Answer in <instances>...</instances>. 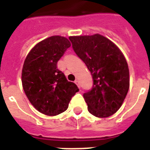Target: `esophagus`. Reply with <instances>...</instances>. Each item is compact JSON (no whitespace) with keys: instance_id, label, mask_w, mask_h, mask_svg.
<instances>
[{"instance_id":"1","label":"esophagus","mask_w":150,"mask_h":150,"mask_svg":"<svg viewBox=\"0 0 150 150\" xmlns=\"http://www.w3.org/2000/svg\"><path fill=\"white\" fill-rule=\"evenodd\" d=\"M75 84H76V85H77V86H79V87H80V84H79V81L78 79H76V80L75 81Z\"/></svg>"}]
</instances>
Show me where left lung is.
<instances>
[{"label":"left lung","instance_id":"1","mask_svg":"<svg viewBox=\"0 0 150 150\" xmlns=\"http://www.w3.org/2000/svg\"><path fill=\"white\" fill-rule=\"evenodd\" d=\"M73 50L91 73L93 86L83 94L95 117L113 115L122 105L129 87L127 62L120 49L99 34L70 36Z\"/></svg>","mask_w":150,"mask_h":150}]
</instances>
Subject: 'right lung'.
Wrapping results in <instances>:
<instances>
[{"label": "right lung", "mask_w": 150, "mask_h": 150, "mask_svg": "<svg viewBox=\"0 0 150 150\" xmlns=\"http://www.w3.org/2000/svg\"><path fill=\"white\" fill-rule=\"evenodd\" d=\"M70 47L67 39L53 35L36 44L24 60L21 76L24 93L44 115L55 116L65 111L79 91L57 67V62Z\"/></svg>", "instance_id": "1"}]
</instances>
